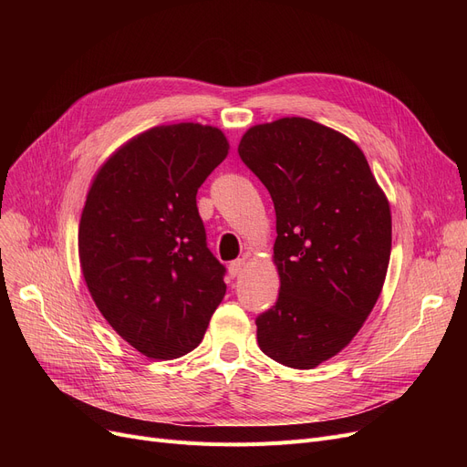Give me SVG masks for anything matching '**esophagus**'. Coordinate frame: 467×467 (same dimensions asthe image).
Masks as SVG:
<instances>
[{
  "label": "esophagus",
  "instance_id": "1",
  "mask_svg": "<svg viewBox=\"0 0 467 467\" xmlns=\"http://www.w3.org/2000/svg\"><path fill=\"white\" fill-rule=\"evenodd\" d=\"M244 266H246V261H244V259L233 261V263L229 265V275H231L233 278L240 276V275H242V271H244Z\"/></svg>",
  "mask_w": 467,
  "mask_h": 467
}]
</instances>
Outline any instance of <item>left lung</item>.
<instances>
[{"label": "left lung", "mask_w": 467, "mask_h": 467, "mask_svg": "<svg viewBox=\"0 0 467 467\" xmlns=\"http://www.w3.org/2000/svg\"><path fill=\"white\" fill-rule=\"evenodd\" d=\"M238 155L276 212L280 293L255 320L259 348L285 367L312 369L350 345L380 296L389 202L359 147L305 117L252 127Z\"/></svg>", "instance_id": "1"}]
</instances>
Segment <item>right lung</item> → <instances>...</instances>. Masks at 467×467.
Here are the masks:
<instances>
[{"label": "right lung", "mask_w": 467, "mask_h": 467, "mask_svg": "<svg viewBox=\"0 0 467 467\" xmlns=\"http://www.w3.org/2000/svg\"><path fill=\"white\" fill-rule=\"evenodd\" d=\"M227 155L215 127L161 125L120 145L92 180L81 273L108 324L145 358L194 350L225 297V266L206 246L196 191Z\"/></svg>", "instance_id": "obj_1"}]
</instances>
